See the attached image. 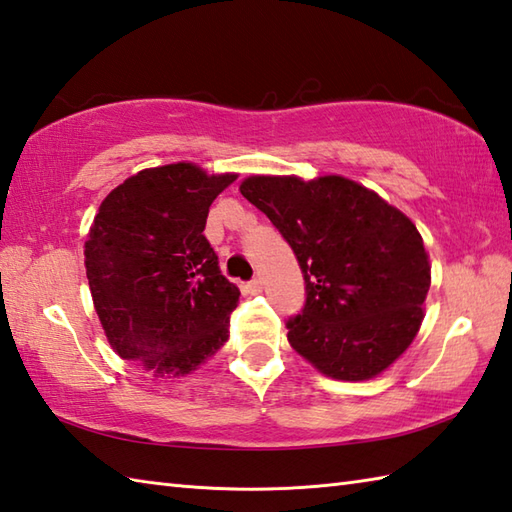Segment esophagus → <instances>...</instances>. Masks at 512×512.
<instances>
[{
    "mask_svg": "<svg viewBox=\"0 0 512 512\" xmlns=\"http://www.w3.org/2000/svg\"><path fill=\"white\" fill-rule=\"evenodd\" d=\"M246 292H250V295H259V292H262V281H259V279L248 281Z\"/></svg>",
    "mask_w": 512,
    "mask_h": 512,
    "instance_id": "1",
    "label": "esophagus"
}]
</instances>
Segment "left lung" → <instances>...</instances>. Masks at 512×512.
<instances>
[{
    "label": "left lung",
    "mask_w": 512,
    "mask_h": 512,
    "mask_svg": "<svg viewBox=\"0 0 512 512\" xmlns=\"http://www.w3.org/2000/svg\"><path fill=\"white\" fill-rule=\"evenodd\" d=\"M244 198L295 250L306 306L288 343L334 380H369L407 352L424 319L429 253L409 217L343 176H248Z\"/></svg>",
    "instance_id": "left-lung-1"
}]
</instances>
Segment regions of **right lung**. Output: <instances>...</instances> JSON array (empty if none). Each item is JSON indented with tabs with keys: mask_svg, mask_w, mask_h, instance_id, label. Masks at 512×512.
Returning a JSON list of instances; mask_svg holds the SVG:
<instances>
[{
	"mask_svg": "<svg viewBox=\"0 0 512 512\" xmlns=\"http://www.w3.org/2000/svg\"><path fill=\"white\" fill-rule=\"evenodd\" d=\"M237 173L171 162L107 193L85 237V275L112 350L154 376L195 372L228 341L239 288L204 237Z\"/></svg>",
	"mask_w": 512,
	"mask_h": 512,
	"instance_id": "right-lung-1",
	"label": "right lung"
}]
</instances>
